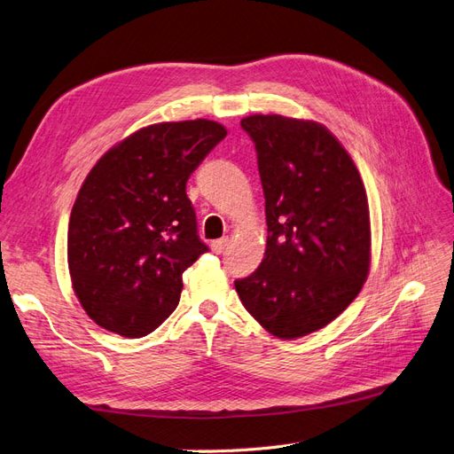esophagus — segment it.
Wrapping results in <instances>:
<instances>
[{"mask_svg":"<svg viewBox=\"0 0 454 454\" xmlns=\"http://www.w3.org/2000/svg\"><path fill=\"white\" fill-rule=\"evenodd\" d=\"M227 244H229V239H217V240H212L210 248L214 254H222L227 248Z\"/></svg>","mask_w":454,"mask_h":454,"instance_id":"34e87169","label":"esophagus"}]
</instances>
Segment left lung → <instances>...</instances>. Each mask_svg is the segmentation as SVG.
Wrapping results in <instances>:
<instances>
[{"instance_id":"1","label":"left lung","mask_w":454,"mask_h":454,"mask_svg":"<svg viewBox=\"0 0 454 454\" xmlns=\"http://www.w3.org/2000/svg\"><path fill=\"white\" fill-rule=\"evenodd\" d=\"M265 195L267 248L237 294L269 333L297 339L345 310L369 272V206L358 168L320 122L282 115L240 121Z\"/></svg>"}]
</instances>
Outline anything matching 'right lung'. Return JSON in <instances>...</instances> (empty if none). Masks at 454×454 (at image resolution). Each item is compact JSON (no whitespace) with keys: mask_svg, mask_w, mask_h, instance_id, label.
<instances>
[{"mask_svg":"<svg viewBox=\"0 0 454 454\" xmlns=\"http://www.w3.org/2000/svg\"><path fill=\"white\" fill-rule=\"evenodd\" d=\"M227 130L214 121L159 122L94 164L67 225L81 307L107 332L138 339L180 303L182 274L208 252L185 185Z\"/></svg>","mask_w":454,"mask_h":454,"instance_id":"1","label":"right lung"}]
</instances>
